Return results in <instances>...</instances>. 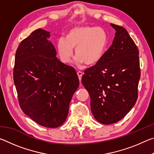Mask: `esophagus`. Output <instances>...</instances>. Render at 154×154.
Segmentation results:
<instances>
[{"instance_id": "34e87169", "label": "esophagus", "mask_w": 154, "mask_h": 154, "mask_svg": "<svg viewBox=\"0 0 154 154\" xmlns=\"http://www.w3.org/2000/svg\"><path fill=\"white\" fill-rule=\"evenodd\" d=\"M77 75H78V77H79V81L81 82V80H82V75H83V72H81V71H78V72H77Z\"/></svg>"}]
</instances>
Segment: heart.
<instances>
[{"instance_id": "1", "label": "heart", "mask_w": 154, "mask_h": 154, "mask_svg": "<svg viewBox=\"0 0 154 154\" xmlns=\"http://www.w3.org/2000/svg\"><path fill=\"white\" fill-rule=\"evenodd\" d=\"M106 43L107 36L103 28L82 26L70 30L66 38H60L57 49L61 61L65 64L71 62L75 49V64L93 66L102 59Z\"/></svg>"}]
</instances>
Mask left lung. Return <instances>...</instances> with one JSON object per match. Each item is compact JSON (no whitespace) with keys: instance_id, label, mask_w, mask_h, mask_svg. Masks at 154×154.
I'll list each match as a JSON object with an SVG mask.
<instances>
[{"instance_id":"obj_1","label":"left lung","mask_w":154,"mask_h":154,"mask_svg":"<svg viewBox=\"0 0 154 154\" xmlns=\"http://www.w3.org/2000/svg\"><path fill=\"white\" fill-rule=\"evenodd\" d=\"M111 26L116 30L113 43L82 79L90 96L93 116L103 124L116 123L131 110L138 98L140 77L136 44L124 28Z\"/></svg>"}]
</instances>
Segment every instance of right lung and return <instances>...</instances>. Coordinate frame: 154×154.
Listing matches in <instances>:
<instances>
[{
  "instance_id": "1",
  "label": "right lung",
  "mask_w": 154,
  "mask_h": 154,
  "mask_svg": "<svg viewBox=\"0 0 154 154\" xmlns=\"http://www.w3.org/2000/svg\"><path fill=\"white\" fill-rule=\"evenodd\" d=\"M50 36L38 28L20 43L14 81L23 112L41 126L53 128L66 120L79 82L74 68L56 58Z\"/></svg>"
}]
</instances>
